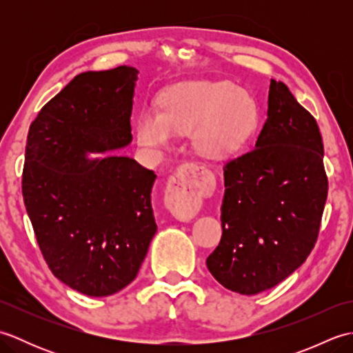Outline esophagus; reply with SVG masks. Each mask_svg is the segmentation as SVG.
<instances>
[{
  "label": "esophagus",
  "mask_w": 353,
  "mask_h": 353,
  "mask_svg": "<svg viewBox=\"0 0 353 353\" xmlns=\"http://www.w3.org/2000/svg\"><path fill=\"white\" fill-rule=\"evenodd\" d=\"M165 206L182 221L194 219L201 206V182L199 168L186 163L183 171L176 172L165 191Z\"/></svg>",
  "instance_id": "obj_1"
}]
</instances>
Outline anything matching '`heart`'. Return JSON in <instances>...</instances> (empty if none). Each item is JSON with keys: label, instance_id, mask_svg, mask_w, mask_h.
I'll return each instance as SVG.
<instances>
[{"label": "heart", "instance_id": "1", "mask_svg": "<svg viewBox=\"0 0 353 353\" xmlns=\"http://www.w3.org/2000/svg\"><path fill=\"white\" fill-rule=\"evenodd\" d=\"M258 125V108L252 97L228 80L182 83L163 95L162 112H141L137 134L145 148L167 147L174 133L192 130L200 153L223 157L245 144Z\"/></svg>", "mask_w": 353, "mask_h": 353}]
</instances>
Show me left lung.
<instances>
[{
    "label": "left lung",
    "instance_id": "8db88e82",
    "mask_svg": "<svg viewBox=\"0 0 353 353\" xmlns=\"http://www.w3.org/2000/svg\"><path fill=\"white\" fill-rule=\"evenodd\" d=\"M223 171V235L206 265L228 290L258 294L310 256L327 197L317 121L282 81H270L267 121L254 148Z\"/></svg>",
    "mask_w": 353,
    "mask_h": 353
}]
</instances>
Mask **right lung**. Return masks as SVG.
<instances>
[{
    "label": "right lung",
    "mask_w": 353,
    "mask_h": 353,
    "mask_svg": "<svg viewBox=\"0 0 353 353\" xmlns=\"http://www.w3.org/2000/svg\"><path fill=\"white\" fill-rule=\"evenodd\" d=\"M138 70L74 77L30 125L22 197L47 265L81 294L103 297L137 277L157 226L154 171L129 156L88 159L132 141Z\"/></svg>",
    "instance_id": "right-lung-1"
}]
</instances>
